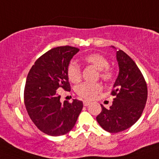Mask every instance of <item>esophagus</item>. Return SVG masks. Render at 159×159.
<instances>
[{
    "label": "esophagus",
    "mask_w": 159,
    "mask_h": 159,
    "mask_svg": "<svg viewBox=\"0 0 159 159\" xmlns=\"http://www.w3.org/2000/svg\"><path fill=\"white\" fill-rule=\"evenodd\" d=\"M89 104H91V102H90V101H88V100H84V105L85 107L88 106Z\"/></svg>",
    "instance_id": "esophagus-1"
}]
</instances>
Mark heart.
I'll use <instances>...</instances> for the list:
<instances>
[{
  "instance_id": "b5f03b06",
  "label": "heart",
  "mask_w": 159,
  "mask_h": 159,
  "mask_svg": "<svg viewBox=\"0 0 159 159\" xmlns=\"http://www.w3.org/2000/svg\"><path fill=\"white\" fill-rule=\"evenodd\" d=\"M87 64L93 66L99 71V75L105 81L111 80L113 77V71L109 67V61L105 57L99 53H92L84 57ZM67 76L72 83H78L81 79L80 67L75 62H72L67 67ZM101 84L95 83H83L76 87V93L84 99H92L97 94L102 91Z\"/></svg>"
}]
</instances>
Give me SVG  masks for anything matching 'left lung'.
<instances>
[{"mask_svg":"<svg viewBox=\"0 0 159 159\" xmlns=\"http://www.w3.org/2000/svg\"><path fill=\"white\" fill-rule=\"evenodd\" d=\"M116 50L119 75L111 95H116L109 108L101 105L102 111L96 117L102 128L117 133L130 128L139 120L147 99V86L134 60L122 50Z\"/></svg>","mask_w":159,"mask_h":159,"instance_id":"obj_1","label":"left lung"}]
</instances>
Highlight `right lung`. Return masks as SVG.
<instances>
[{
	"mask_svg": "<svg viewBox=\"0 0 159 159\" xmlns=\"http://www.w3.org/2000/svg\"><path fill=\"white\" fill-rule=\"evenodd\" d=\"M80 51L71 46L54 48L32 65L25 88V104L32 121L42 132L60 136L71 131L83 109V102L60 101V88L70 91L67 67Z\"/></svg>",
	"mask_w": 159,
	"mask_h": 159,
	"instance_id": "obj_1",
	"label": "right lung"
}]
</instances>
